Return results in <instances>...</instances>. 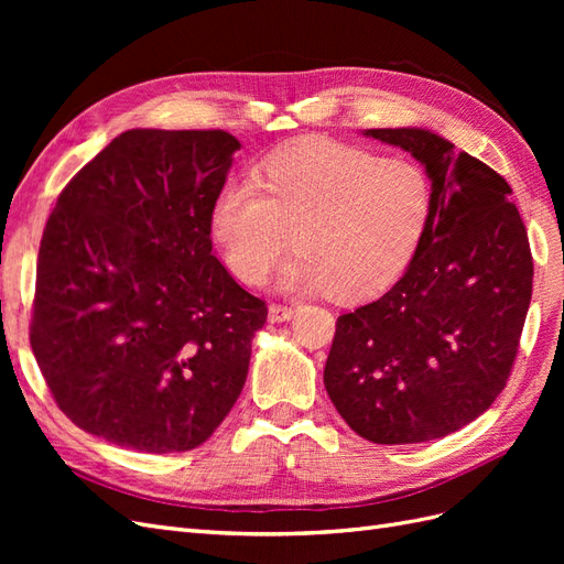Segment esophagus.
Here are the masks:
<instances>
[{
	"label": "esophagus",
	"mask_w": 564,
	"mask_h": 564,
	"mask_svg": "<svg viewBox=\"0 0 564 564\" xmlns=\"http://www.w3.org/2000/svg\"><path fill=\"white\" fill-rule=\"evenodd\" d=\"M294 317L292 305H282V303H270L268 305V319L270 322H286Z\"/></svg>",
	"instance_id": "1"
}]
</instances>
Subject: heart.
<instances>
[{
	"instance_id": "1",
	"label": "heart",
	"mask_w": 564,
	"mask_h": 564,
	"mask_svg": "<svg viewBox=\"0 0 564 564\" xmlns=\"http://www.w3.org/2000/svg\"><path fill=\"white\" fill-rule=\"evenodd\" d=\"M433 185L409 160L346 143L308 141L268 158L256 178L214 202L212 235L224 261L259 284L294 235L278 286L371 299L395 282L429 230Z\"/></svg>"
}]
</instances>
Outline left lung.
Instances as JSON below:
<instances>
[{
  "instance_id": "1",
  "label": "left lung",
  "mask_w": 564,
  "mask_h": 564,
  "mask_svg": "<svg viewBox=\"0 0 564 564\" xmlns=\"http://www.w3.org/2000/svg\"><path fill=\"white\" fill-rule=\"evenodd\" d=\"M423 164L433 214L404 275L340 315L324 388L377 445L445 437L485 414L513 369L532 251L510 185L485 162L419 129H365Z\"/></svg>"
}]
</instances>
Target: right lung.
<instances>
[{
  "instance_id": "obj_1",
  "label": "right lung",
  "mask_w": 564,
  "mask_h": 564,
  "mask_svg": "<svg viewBox=\"0 0 564 564\" xmlns=\"http://www.w3.org/2000/svg\"><path fill=\"white\" fill-rule=\"evenodd\" d=\"M235 150L220 129H131L58 195L30 346L82 431L135 452H187L240 398L268 308L212 253Z\"/></svg>"
}]
</instances>
